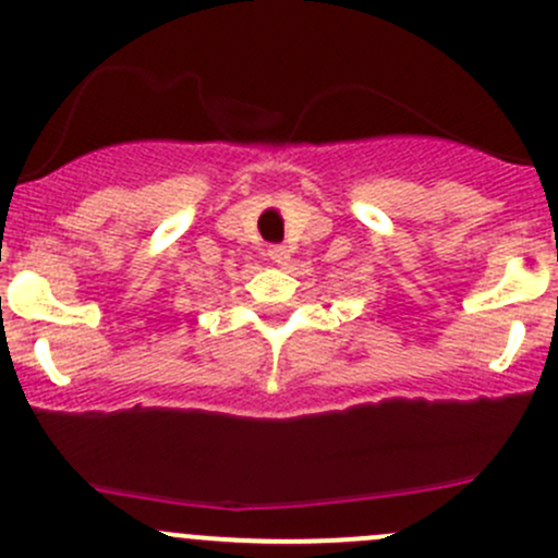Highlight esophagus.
<instances>
[{
  "label": "esophagus",
  "mask_w": 558,
  "mask_h": 558,
  "mask_svg": "<svg viewBox=\"0 0 558 558\" xmlns=\"http://www.w3.org/2000/svg\"><path fill=\"white\" fill-rule=\"evenodd\" d=\"M267 256H269V262H275V264H289L291 251L286 245H269Z\"/></svg>",
  "instance_id": "1"
}]
</instances>
